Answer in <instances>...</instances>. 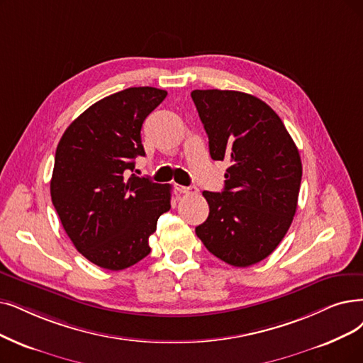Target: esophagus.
<instances>
[{
	"mask_svg": "<svg viewBox=\"0 0 363 363\" xmlns=\"http://www.w3.org/2000/svg\"><path fill=\"white\" fill-rule=\"evenodd\" d=\"M176 191L179 194H184V195H194L198 192V189L195 186H182V184H177L176 186Z\"/></svg>",
	"mask_w": 363,
	"mask_h": 363,
	"instance_id": "1",
	"label": "esophagus"
}]
</instances>
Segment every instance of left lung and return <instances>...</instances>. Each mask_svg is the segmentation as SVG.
I'll return each instance as SVG.
<instances>
[{"label":"left lung","instance_id":"left-lung-1","mask_svg":"<svg viewBox=\"0 0 363 363\" xmlns=\"http://www.w3.org/2000/svg\"><path fill=\"white\" fill-rule=\"evenodd\" d=\"M214 161H230L222 192L204 191L210 213L195 232L207 250L234 267L269 256L291 228L302 164L296 144L268 104L238 91L191 94Z\"/></svg>","mask_w":363,"mask_h":363}]
</instances>
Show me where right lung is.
Wrapping results in <instances>:
<instances>
[{
	"instance_id": "add662e5",
	"label": "right lung",
	"mask_w": 363,
	"mask_h": 363,
	"mask_svg": "<svg viewBox=\"0 0 363 363\" xmlns=\"http://www.w3.org/2000/svg\"><path fill=\"white\" fill-rule=\"evenodd\" d=\"M167 91L141 86L106 96L72 122L57 144L50 196L67 235L92 264L110 271L150 253L149 237L171 208V186L133 174L144 156L141 126Z\"/></svg>"
}]
</instances>
